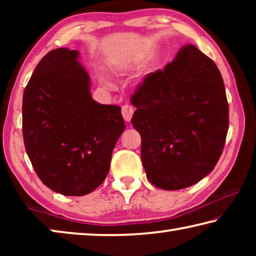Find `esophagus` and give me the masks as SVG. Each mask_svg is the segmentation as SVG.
Wrapping results in <instances>:
<instances>
[{
  "label": "esophagus",
  "instance_id": "1",
  "mask_svg": "<svg viewBox=\"0 0 256 256\" xmlns=\"http://www.w3.org/2000/svg\"><path fill=\"white\" fill-rule=\"evenodd\" d=\"M133 112H134V108L131 105H124L122 107V115H123V118L126 120V122H130L133 116Z\"/></svg>",
  "mask_w": 256,
  "mask_h": 256
}]
</instances>
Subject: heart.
<instances>
[{
  "label": "heart",
  "mask_w": 256,
  "mask_h": 256,
  "mask_svg": "<svg viewBox=\"0 0 256 256\" xmlns=\"http://www.w3.org/2000/svg\"><path fill=\"white\" fill-rule=\"evenodd\" d=\"M102 78H104V76H102Z\"/></svg>",
  "instance_id": "obj_1"
}]
</instances>
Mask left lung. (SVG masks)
<instances>
[{
	"instance_id": "8db88e82",
	"label": "left lung",
	"mask_w": 256,
	"mask_h": 256,
	"mask_svg": "<svg viewBox=\"0 0 256 256\" xmlns=\"http://www.w3.org/2000/svg\"><path fill=\"white\" fill-rule=\"evenodd\" d=\"M132 125L141 136L148 180L167 190L211 172L222 154L229 107L222 76L196 46L182 47L164 70L149 73L132 94Z\"/></svg>"
}]
</instances>
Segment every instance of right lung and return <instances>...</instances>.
<instances>
[{"instance_id":"add662e5","label":"right lung","mask_w":256,"mask_h":256,"mask_svg":"<svg viewBox=\"0 0 256 256\" xmlns=\"http://www.w3.org/2000/svg\"><path fill=\"white\" fill-rule=\"evenodd\" d=\"M79 52L50 50L24 92L22 134L27 154L47 188L66 196L96 190L108 174L112 149L125 128L120 107L90 94Z\"/></svg>"}]
</instances>
